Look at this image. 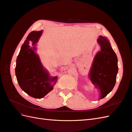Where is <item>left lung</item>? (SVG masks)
Returning a JSON list of instances; mask_svg holds the SVG:
<instances>
[{
	"mask_svg": "<svg viewBox=\"0 0 132 132\" xmlns=\"http://www.w3.org/2000/svg\"><path fill=\"white\" fill-rule=\"evenodd\" d=\"M97 42L101 51L94 57L89 73L90 80L100 90V99L105 97L114 88L118 72V59L108 39L100 36Z\"/></svg>",
	"mask_w": 132,
	"mask_h": 132,
	"instance_id": "left-lung-1",
	"label": "left lung"
}]
</instances>
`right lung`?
Masks as SVG:
<instances>
[{
	"label": "right lung",
	"instance_id": "right-lung-1",
	"mask_svg": "<svg viewBox=\"0 0 132 132\" xmlns=\"http://www.w3.org/2000/svg\"><path fill=\"white\" fill-rule=\"evenodd\" d=\"M42 32L41 30L29 34L21 48L15 68L18 83L22 90L31 97L38 99L53 90L57 80V76H50L35 52L36 44Z\"/></svg>",
	"mask_w": 132,
	"mask_h": 132
}]
</instances>
